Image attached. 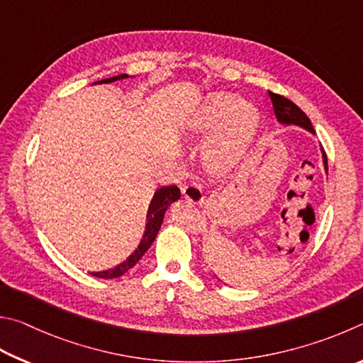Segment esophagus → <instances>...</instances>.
<instances>
[{
	"instance_id": "1",
	"label": "esophagus",
	"mask_w": 363,
	"mask_h": 363,
	"mask_svg": "<svg viewBox=\"0 0 363 363\" xmlns=\"http://www.w3.org/2000/svg\"><path fill=\"white\" fill-rule=\"evenodd\" d=\"M183 198L188 199L193 204H202L204 202V196H202V188L198 182H189L182 188Z\"/></svg>"
}]
</instances>
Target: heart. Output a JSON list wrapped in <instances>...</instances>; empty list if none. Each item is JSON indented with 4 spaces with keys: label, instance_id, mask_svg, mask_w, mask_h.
<instances>
[{
    "label": "heart",
    "instance_id": "heart-1",
    "mask_svg": "<svg viewBox=\"0 0 363 363\" xmlns=\"http://www.w3.org/2000/svg\"><path fill=\"white\" fill-rule=\"evenodd\" d=\"M259 116L255 106L233 94H213L186 119L189 133L218 130L207 148V164L217 174L231 172L257 137Z\"/></svg>",
    "mask_w": 363,
    "mask_h": 363
}]
</instances>
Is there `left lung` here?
Returning <instances> with one entry per match:
<instances>
[{"label": "left lung", "instance_id": "left-lung-1", "mask_svg": "<svg viewBox=\"0 0 363 363\" xmlns=\"http://www.w3.org/2000/svg\"><path fill=\"white\" fill-rule=\"evenodd\" d=\"M269 97L272 101V108H274V114L277 121L285 125H300L303 129L309 130L311 133H315L313 124H311L309 118L304 114L300 106H296L294 101L282 97V95L269 92ZM322 157H323V165H325V170H328L327 165V155L322 148Z\"/></svg>", "mask_w": 363, "mask_h": 363}]
</instances>
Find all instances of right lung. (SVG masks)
<instances>
[{
    "mask_svg": "<svg viewBox=\"0 0 363 363\" xmlns=\"http://www.w3.org/2000/svg\"><path fill=\"white\" fill-rule=\"evenodd\" d=\"M125 78H129V74L113 76V78L101 79L99 82H94V84H101V82H113V81L125 79ZM178 199H180V189H178L175 185L162 186V188L156 189V193H155V196H152V199L150 202L148 213H146V228H145L143 238H142V240H140V244H138V247L135 249V252H133L132 255L125 259V262L118 264L116 268L106 269V271H100V272H92V276L101 277V279L119 277V276L125 274V272L129 271L132 266H135L138 259L145 255V252L150 249L151 244H152V240L156 239L159 230H161V225H162L165 211H167L172 202H175Z\"/></svg>",
    "mask_w": 363,
    "mask_h": 363,
    "instance_id": "1",
    "label": "right lung"
}]
</instances>
